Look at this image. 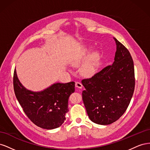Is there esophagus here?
Segmentation results:
<instances>
[{
	"mask_svg": "<svg viewBox=\"0 0 150 150\" xmlns=\"http://www.w3.org/2000/svg\"><path fill=\"white\" fill-rule=\"evenodd\" d=\"M75 86L76 88H78L79 89H81L83 88V85L81 83H79V82H76V84H75Z\"/></svg>",
	"mask_w": 150,
	"mask_h": 150,
	"instance_id": "esophagus-1",
	"label": "esophagus"
}]
</instances>
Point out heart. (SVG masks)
Returning <instances> with one entry per match:
<instances>
[{"instance_id":"obj_1","label":"heart","mask_w":150,"mask_h":150,"mask_svg":"<svg viewBox=\"0 0 150 150\" xmlns=\"http://www.w3.org/2000/svg\"><path fill=\"white\" fill-rule=\"evenodd\" d=\"M89 52L90 49H84L71 61L72 66L78 67L86 60L80 69L81 74L86 78H91L95 74L96 66L101 56L100 52L98 51H93L90 54Z\"/></svg>"}]
</instances>
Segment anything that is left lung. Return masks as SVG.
<instances>
[{"mask_svg": "<svg viewBox=\"0 0 150 150\" xmlns=\"http://www.w3.org/2000/svg\"><path fill=\"white\" fill-rule=\"evenodd\" d=\"M116 51L112 65L92 78L83 79L82 96L89 119L101 125H110L124 114L134 93L133 59L128 50L116 38Z\"/></svg>", "mask_w": 150, "mask_h": 150, "instance_id": "obj_1", "label": "left lung"}]
</instances>
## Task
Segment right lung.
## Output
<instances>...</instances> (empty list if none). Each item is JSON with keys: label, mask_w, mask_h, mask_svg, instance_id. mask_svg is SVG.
Wrapping results in <instances>:
<instances>
[{"label": "right lung", "mask_w": 150, "mask_h": 150, "mask_svg": "<svg viewBox=\"0 0 150 150\" xmlns=\"http://www.w3.org/2000/svg\"><path fill=\"white\" fill-rule=\"evenodd\" d=\"M13 83L17 100L33 123L46 129L62 125L69 111L68 99L75 91L74 82L56 83L40 91H33L22 84L15 69Z\"/></svg>", "instance_id": "obj_1"}]
</instances>
